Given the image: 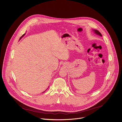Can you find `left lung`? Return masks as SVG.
<instances>
[{"label":"left lung","mask_w":122,"mask_h":122,"mask_svg":"<svg viewBox=\"0 0 122 122\" xmlns=\"http://www.w3.org/2000/svg\"><path fill=\"white\" fill-rule=\"evenodd\" d=\"M93 31H94V33L95 34H96L97 35H99V36H102V34H101V33L99 31H98L97 30H95V29H93Z\"/></svg>","instance_id":"obj_1"}]
</instances>
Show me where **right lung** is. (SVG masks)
<instances>
[{
  "instance_id": "obj_1",
  "label": "right lung",
  "mask_w": 122,
  "mask_h": 122,
  "mask_svg": "<svg viewBox=\"0 0 122 122\" xmlns=\"http://www.w3.org/2000/svg\"><path fill=\"white\" fill-rule=\"evenodd\" d=\"M25 35V34H23V35H22V36H21V37H20V39H21V38H22V37H23V36H24V35ZM47 89H48V88H47ZM46 90H45V91H46ZM45 91H44V92H43V93H44V92H45Z\"/></svg>"
}]
</instances>
